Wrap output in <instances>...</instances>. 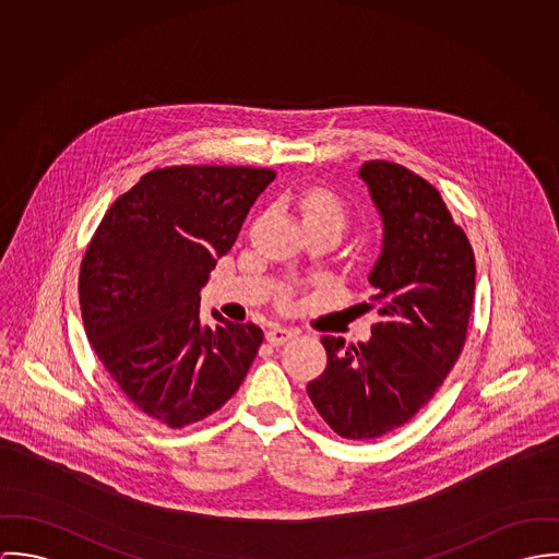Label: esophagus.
Wrapping results in <instances>:
<instances>
[{"mask_svg":"<svg viewBox=\"0 0 559 559\" xmlns=\"http://www.w3.org/2000/svg\"><path fill=\"white\" fill-rule=\"evenodd\" d=\"M294 336H296V330H289V328H283V325H274V328H270V330L265 332L267 343L274 345V347L287 343V341L294 338Z\"/></svg>","mask_w":559,"mask_h":559,"instance_id":"1","label":"esophagus"}]
</instances>
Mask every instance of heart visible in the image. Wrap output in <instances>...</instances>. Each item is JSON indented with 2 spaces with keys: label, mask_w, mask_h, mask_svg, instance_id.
Segmentation results:
<instances>
[{
  "label": "heart",
  "mask_w": 559,
  "mask_h": 559,
  "mask_svg": "<svg viewBox=\"0 0 559 559\" xmlns=\"http://www.w3.org/2000/svg\"><path fill=\"white\" fill-rule=\"evenodd\" d=\"M302 214L305 223L309 221H332L341 231L347 225V210L345 203L325 188H312L302 199Z\"/></svg>",
  "instance_id": "obj_1"
}]
</instances>
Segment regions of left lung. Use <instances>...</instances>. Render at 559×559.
<instances>
[{"label": "left lung", "mask_w": 559, "mask_h": 559, "mask_svg": "<svg viewBox=\"0 0 559 559\" xmlns=\"http://www.w3.org/2000/svg\"><path fill=\"white\" fill-rule=\"evenodd\" d=\"M383 218L372 267L369 343L321 336L325 371L307 392L323 423L345 439H374L418 414L452 371L467 341L476 259L439 190L403 165L360 167Z\"/></svg>", "instance_id": "8db88e82"}]
</instances>
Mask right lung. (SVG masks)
<instances>
[{
    "label": "right lung",
    "instance_id": "right-lung-1",
    "mask_svg": "<svg viewBox=\"0 0 559 559\" xmlns=\"http://www.w3.org/2000/svg\"><path fill=\"white\" fill-rule=\"evenodd\" d=\"M274 178L257 167L154 169L114 201L81 259L79 305L98 360L169 429L218 412L263 343L259 325L216 310V325L201 328L199 292Z\"/></svg>",
    "mask_w": 559,
    "mask_h": 559
}]
</instances>
